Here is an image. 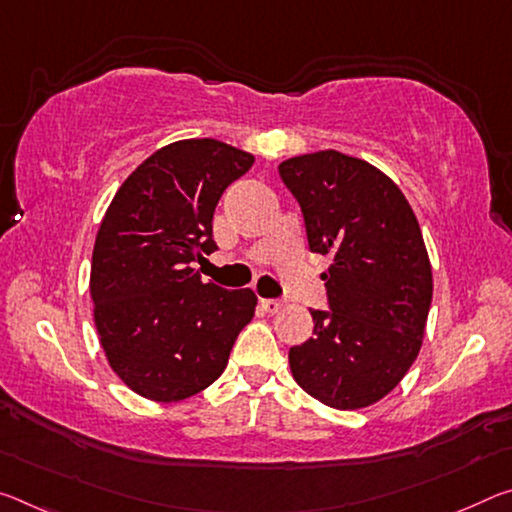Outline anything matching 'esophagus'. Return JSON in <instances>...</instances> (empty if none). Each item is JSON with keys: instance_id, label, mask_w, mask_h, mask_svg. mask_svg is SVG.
<instances>
[{"instance_id": "esophagus-1", "label": "esophagus", "mask_w": 512, "mask_h": 512, "mask_svg": "<svg viewBox=\"0 0 512 512\" xmlns=\"http://www.w3.org/2000/svg\"><path fill=\"white\" fill-rule=\"evenodd\" d=\"M262 307H264V312L278 314L282 307H285V303H282V300H275V298H264L262 300Z\"/></svg>"}]
</instances>
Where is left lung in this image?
Listing matches in <instances>:
<instances>
[{"mask_svg": "<svg viewBox=\"0 0 512 512\" xmlns=\"http://www.w3.org/2000/svg\"><path fill=\"white\" fill-rule=\"evenodd\" d=\"M303 209L310 250L330 255V312L312 310L314 337L289 351L296 383L335 410L378 403L401 383L424 342L431 259L417 216L369 161L319 150L282 161Z\"/></svg>", "mask_w": 512, "mask_h": 512, "instance_id": "8db88e82", "label": "left lung"}]
</instances>
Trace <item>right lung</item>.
Instances as JSON below:
<instances>
[{
    "mask_svg": "<svg viewBox=\"0 0 512 512\" xmlns=\"http://www.w3.org/2000/svg\"><path fill=\"white\" fill-rule=\"evenodd\" d=\"M255 164L216 139L164 145L113 196L91 262L93 319L116 376L143 399L175 403L221 376L243 326L250 289L202 282L193 262L212 253L214 209Z\"/></svg>",
    "mask_w": 512,
    "mask_h": 512,
    "instance_id": "right-lung-1",
    "label": "right lung"
}]
</instances>
